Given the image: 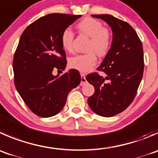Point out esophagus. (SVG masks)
<instances>
[{"label": "esophagus", "mask_w": 158, "mask_h": 158, "mask_svg": "<svg viewBox=\"0 0 158 158\" xmlns=\"http://www.w3.org/2000/svg\"><path fill=\"white\" fill-rule=\"evenodd\" d=\"M85 83H86V79H85V76H84V74L81 73V82H80V85H84Z\"/></svg>", "instance_id": "esophagus-1"}]
</instances>
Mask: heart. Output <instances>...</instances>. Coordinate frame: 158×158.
<instances>
[{
  "label": "heart",
  "instance_id": "heart-1",
  "mask_svg": "<svg viewBox=\"0 0 158 158\" xmlns=\"http://www.w3.org/2000/svg\"><path fill=\"white\" fill-rule=\"evenodd\" d=\"M76 27L81 33L89 37V41L85 47L87 52L70 58L69 65L81 73H86L96 65V54L104 56L108 53L112 44L111 33L103 27L101 21L92 18H84ZM73 32L69 28L65 29L61 35V44L65 51H73Z\"/></svg>",
  "mask_w": 158,
  "mask_h": 158
}]
</instances>
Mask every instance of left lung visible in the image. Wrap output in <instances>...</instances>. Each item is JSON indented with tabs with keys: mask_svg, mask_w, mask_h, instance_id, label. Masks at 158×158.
Wrapping results in <instances>:
<instances>
[{
	"mask_svg": "<svg viewBox=\"0 0 158 158\" xmlns=\"http://www.w3.org/2000/svg\"><path fill=\"white\" fill-rule=\"evenodd\" d=\"M106 22L113 32L108 53L96 73L86 76L94 86V94L88 98L89 106L99 116L110 117L126 110L134 100L143 73V46L137 32L128 23L110 15H92ZM105 80L107 83H104Z\"/></svg>",
	"mask_w": 158,
	"mask_h": 158,
	"instance_id": "obj_1",
	"label": "left lung"
}]
</instances>
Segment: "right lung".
<instances>
[{
	"label": "right lung",
	"mask_w": 158,
	"mask_h": 158,
	"mask_svg": "<svg viewBox=\"0 0 158 158\" xmlns=\"http://www.w3.org/2000/svg\"><path fill=\"white\" fill-rule=\"evenodd\" d=\"M82 15L50 14L38 18L23 31L13 60L15 85L28 108L41 117L59 113L69 93L79 85L74 69L54 76V68L65 70L67 61L61 44L63 31Z\"/></svg>",
	"instance_id": "1"
}]
</instances>
